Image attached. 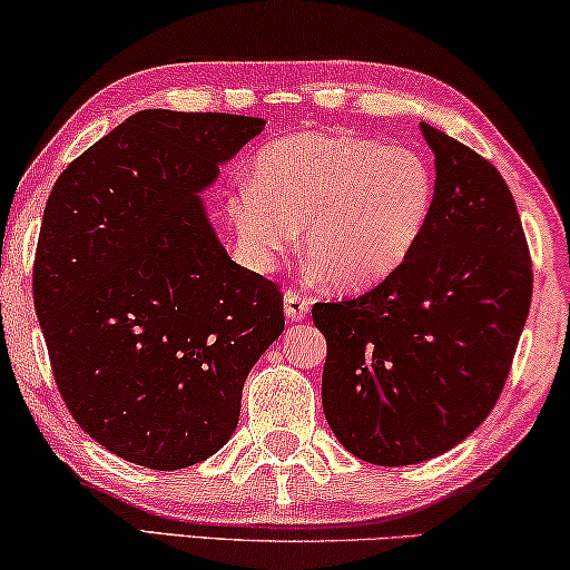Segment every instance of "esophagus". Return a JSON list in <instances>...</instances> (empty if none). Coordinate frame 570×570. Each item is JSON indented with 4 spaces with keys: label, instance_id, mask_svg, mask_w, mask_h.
Segmentation results:
<instances>
[{
    "label": "esophagus",
    "instance_id": "obj_1",
    "mask_svg": "<svg viewBox=\"0 0 570 570\" xmlns=\"http://www.w3.org/2000/svg\"><path fill=\"white\" fill-rule=\"evenodd\" d=\"M311 301L295 291H285V315L287 321H303L308 315Z\"/></svg>",
    "mask_w": 570,
    "mask_h": 570
}]
</instances>
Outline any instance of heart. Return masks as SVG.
I'll return each mask as SVG.
<instances>
[{"instance_id":"obj_1","label":"heart","mask_w":570,"mask_h":570,"mask_svg":"<svg viewBox=\"0 0 570 570\" xmlns=\"http://www.w3.org/2000/svg\"><path fill=\"white\" fill-rule=\"evenodd\" d=\"M433 206L435 178L423 155L346 132L275 139L252 163V183L226 198L249 267L273 269L301 226L311 273L334 291L380 283L405 265Z\"/></svg>"}]
</instances>
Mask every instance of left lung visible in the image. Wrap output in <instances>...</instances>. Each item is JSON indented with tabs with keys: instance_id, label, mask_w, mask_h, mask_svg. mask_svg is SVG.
<instances>
[{
	"instance_id": "8db88e82",
	"label": "left lung",
	"mask_w": 570,
	"mask_h": 570,
	"mask_svg": "<svg viewBox=\"0 0 570 570\" xmlns=\"http://www.w3.org/2000/svg\"><path fill=\"white\" fill-rule=\"evenodd\" d=\"M435 206L413 255L374 291L315 303L326 336L323 413L348 453L410 466L451 451L492 413L528 321L532 267L492 163L431 125Z\"/></svg>"
}]
</instances>
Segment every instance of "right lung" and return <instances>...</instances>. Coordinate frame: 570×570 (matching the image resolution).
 Masks as SVG:
<instances>
[{"instance_id": "1", "label": "right lung", "mask_w": 570, "mask_h": 570, "mask_svg": "<svg viewBox=\"0 0 570 570\" xmlns=\"http://www.w3.org/2000/svg\"><path fill=\"white\" fill-rule=\"evenodd\" d=\"M262 129L242 114L137 111L50 190L32 295L52 374L76 423L137 466L214 456L285 328L277 285L226 255L200 198Z\"/></svg>"}]
</instances>
